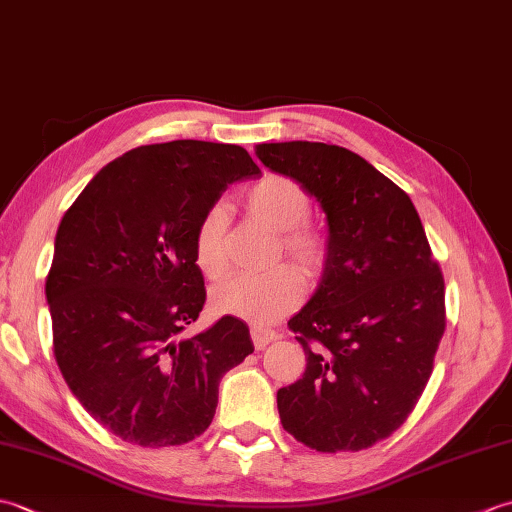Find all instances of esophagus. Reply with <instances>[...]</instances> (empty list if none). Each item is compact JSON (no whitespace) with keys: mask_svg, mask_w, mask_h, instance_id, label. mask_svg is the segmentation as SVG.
<instances>
[{"mask_svg":"<svg viewBox=\"0 0 512 512\" xmlns=\"http://www.w3.org/2000/svg\"><path fill=\"white\" fill-rule=\"evenodd\" d=\"M250 336H253V345L257 350H264L266 345L277 341V332L262 328V325H253V328H250Z\"/></svg>","mask_w":512,"mask_h":512,"instance_id":"34e87169","label":"esophagus"}]
</instances>
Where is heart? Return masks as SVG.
I'll use <instances>...</instances> for the list:
<instances>
[{"instance_id":"obj_1","label":"heart","mask_w":512,"mask_h":512,"mask_svg":"<svg viewBox=\"0 0 512 512\" xmlns=\"http://www.w3.org/2000/svg\"><path fill=\"white\" fill-rule=\"evenodd\" d=\"M244 206L255 220L279 231L281 250L301 268L303 275H321L328 262V239L308 222L312 200L297 180L268 173L244 193ZM193 255L206 279L224 277L228 255L226 213L222 206H211L200 217L193 235ZM301 297V275L292 266H277L264 275H235L226 279L213 290L211 306L217 314L266 325L295 310Z\"/></svg>"}]
</instances>
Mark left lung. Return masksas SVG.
<instances>
[{
    "mask_svg": "<svg viewBox=\"0 0 512 512\" xmlns=\"http://www.w3.org/2000/svg\"><path fill=\"white\" fill-rule=\"evenodd\" d=\"M264 165L297 180L328 220V262L288 321L306 372L277 391L279 418L321 453L389 438L416 407L447 325L444 277L409 195L354 151L262 143Z\"/></svg>",
    "mask_w": 512,
    "mask_h": 512,
    "instance_id": "left-lung-1",
    "label": "left lung"
}]
</instances>
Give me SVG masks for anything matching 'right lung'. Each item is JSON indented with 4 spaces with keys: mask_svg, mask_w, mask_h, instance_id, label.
Returning a JSON list of instances; mask_svg holds the SVG:
<instances>
[{
    "mask_svg": "<svg viewBox=\"0 0 512 512\" xmlns=\"http://www.w3.org/2000/svg\"><path fill=\"white\" fill-rule=\"evenodd\" d=\"M259 176L239 145H143L65 211L46 279L54 358L76 400L121 440L160 449L198 438L222 376L253 354L235 317L184 330L206 301L195 226L228 184Z\"/></svg>",
    "mask_w": 512,
    "mask_h": 512,
    "instance_id": "add662e5",
    "label": "right lung"
}]
</instances>
